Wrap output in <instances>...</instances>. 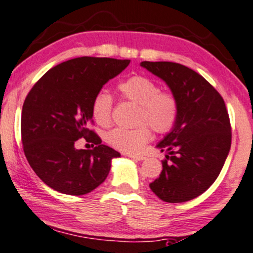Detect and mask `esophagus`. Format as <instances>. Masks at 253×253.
<instances>
[{
	"mask_svg": "<svg viewBox=\"0 0 253 253\" xmlns=\"http://www.w3.org/2000/svg\"><path fill=\"white\" fill-rule=\"evenodd\" d=\"M130 159L133 160H138V161H141V160H145L146 157L145 156H134V154H130V156H128Z\"/></svg>",
	"mask_w": 253,
	"mask_h": 253,
	"instance_id": "obj_1",
	"label": "esophagus"
}]
</instances>
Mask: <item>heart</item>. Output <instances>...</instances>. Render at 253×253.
Returning a JSON list of instances; mask_svg holds the SVG:
<instances>
[{
	"mask_svg": "<svg viewBox=\"0 0 253 253\" xmlns=\"http://www.w3.org/2000/svg\"><path fill=\"white\" fill-rule=\"evenodd\" d=\"M118 90L124 100L138 105L135 128L115 127L107 134V140L113 147L127 153L141 151L151 138V129L164 134L175 126L179 118V100L169 90H160L151 78L133 75L118 84ZM113 97L106 90H99L93 97L92 115L101 126L112 121Z\"/></svg>",
	"mask_w": 253,
	"mask_h": 253,
	"instance_id": "1",
	"label": "heart"
}]
</instances>
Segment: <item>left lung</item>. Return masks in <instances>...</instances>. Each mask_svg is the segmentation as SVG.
<instances>
[{
	"instance_id": "left-lung-1",
	"label": "left lung",
	"mask_w": 253,
	"mask_h": 253,
	"mask_svg": "<svg viewBox=\"0 0 253 253\" xmlns=\"http://www.w3.org/2000/svg\"><path fill=\"white\" fill-rule=\"evenodd\" d=\"M140 66L163 79L179 100L178 121L158 144L167 153L163 171L150 187L164 202H188L213 184L230 152L226 106L218 90L186 66L167 61Z\"/></svg>"
}]
</instances>
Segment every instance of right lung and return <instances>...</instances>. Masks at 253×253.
I'll return each instance as SVG.
<instances>
[{
  "label": "right lung",
  "mask_w": 253,
  "mask_h": 253,
  "mask_svg": "<svg viewBox=\"0 0 253 253\" xmlns=\"http://www.w3.org/2000/svg\"><path fill=\"white\" fill-rule=\"evenodd\" d=\"M130 60L82 56L49 69L33 86L23 102L21 138L30 167L57 192L81 196L105 181L112 159L120 157L88 125L93 124L92 101L106 82ZM84 137L93 150H77Z\"/></svg>",
  "instance_id": "add662e5"
}]
</instances>
